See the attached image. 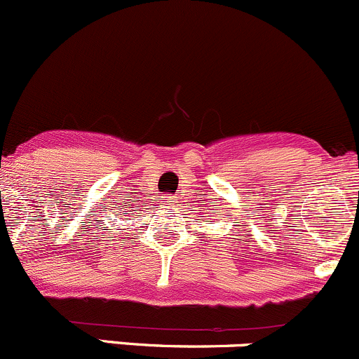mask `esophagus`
<instances>
[{"instance_id":"obj_1","label":"esophagus","mask_w":359,"mask_h":359,"mask_svg":"<svg viewBox=\"0 0 359 359\" xmlns=\"http://www.w3.org/2000/svg\"><path fill=\"white\" fill-rule=\"evenodd\" d=\"M164 202H175V198H172V197H164Z\"/></svg>"}]
</instances>
